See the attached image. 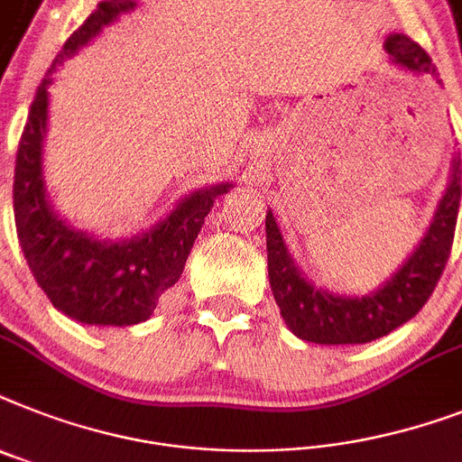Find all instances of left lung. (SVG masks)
<instances>
[{
    "label": "left lung",
    "instance_id": "obj_1",
    "mask_svg": "<svg viewBox=\"0 0 462 462\" xmlns=\"http://www.w3.org/2000/svg\"><path fill=\"white\" fill-rule=\"evenodd\" d=\"M389 61L415 75L437 78L432 59L403 32L384 40ZM460 206V156L451 159L448 182L434 211L430 227L411 256L374 291L363 296H344L318 287L303 275L291 258L282 230L268 208L265 244H268L270 290L280 306V316L299 339L313 344H367L389 335L418 313L432 296L439 277L451 254L453 232Z\"/></svg>",
    "mask_w": 462,
    "mask_h": 462
}]
</instances>
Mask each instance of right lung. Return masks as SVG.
<instances>
[{
  "label": "right lung",
  "instance_id": "1",
  "mask_svg": "<svg viewBox=\"0 0 462 462\" xmlns=\"http://www.w3.org/2000/svg\"><path fill=\"white\" fill-rule=\"evenodd\" d=\"M134 6V0L99 2L88 21L66 40L37 88L16 153L14 216L23 256L54 309L85 325L125 328L152 316L161 294L182 275L216 199L232 187V182H218L194 189L180 199L166 218L118 242L78 230L54 211L42 171L51 73Z\"/></svg>",
  "mask_w": 462,
  "mask_h": 462
}]
</instances>
